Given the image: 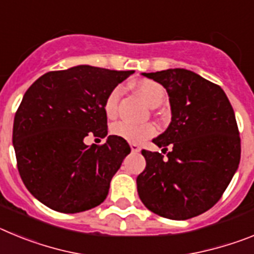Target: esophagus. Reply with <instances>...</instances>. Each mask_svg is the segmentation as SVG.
<instances>
[{
  "mask_svg": "<svg viewBox=\"0 0 254 254\" xmlns=\"http://www.w3.org/2000/svg\"><path fill=\"white\" fill-rule=\"evenodd\" d=\"M131 151L132 152H140L141 151V147L136 143H131Z\"/></svg>",
  "mask_w": 254,
  "mask_h": 254,
  "instance_id": "esophagus-1",
  "label": "esophagus"
}]
</instances>
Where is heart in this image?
Segmentation results:
<instances>
[{"instance_id":"obj_1","label":"heart","mask_w":254,"mask_h":254,"mask_svg":"<svg viewBox=\"0 0 254 254\" xmlns=\"http://www.w3.org/2000/svg\"><path fill=\"white\" fill-rule=\"evenodd\" d=\"M136 90L149 107L156 108L163 103L165 91H164V87L158 82L152 81V80H141L140 82L136 84ZM121 93H122L121 87L117 86L108 94L104 102V112L108 117H113L117 113ZM111 132L117 137L123 138L128 142L140 143L154 136L156 133V129L150 123L132 125L126 121H120L112 126Z\"/></svg>"}]
</instances>
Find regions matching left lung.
Returning <instances> with one entry per match:
<instances>
[{
	"instance_id": "8db88e82",
	"label": "left lung",
	"mask_w": 254,
	"mask_h": 254,
	"mask_svg": "<svg viewBox=\"0 0 254 254\" xmlns=\"http://www.w3.org/2000/svg\"><path fill=\"white\" fill-rule=\"evenodd\" d=\"M169 95L172 122L154 138L160 152L142 150L146 168L137 192L150 211L187 220L210 210L223 196L241 161L235 114L219 85L185 68L143 72ZM165 154V152H164Z\"/></svg>"
}]
</instances>
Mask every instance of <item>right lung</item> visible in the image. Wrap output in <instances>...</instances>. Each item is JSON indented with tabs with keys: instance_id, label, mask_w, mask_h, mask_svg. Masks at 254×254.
I'll return each instance as SVG.
<instances>
[{
	"instance_id": "right-lung-1",
	"label": "right lung",
	"mask_w": 254,
	"mask_h": 254,
	"mask_svg": "<svg viewBox=\"0 0 254 254\" xmlns=\"http://www.w3.org/2000/svg\"><path fill=\"white\" fill-rule=\"evenodd\" d=\"M132 73L80 64L44 73L24 94L12 129L17 169L47 207L75 214L107 198L131 147L114 134L100 146L84 138L107 136L105 99Z\"/></svg>"
}]
</instances>
